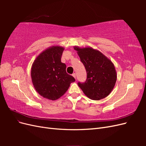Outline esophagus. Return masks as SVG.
<instances>
[{"label":"esophagus","instance_id":"1","mask_svg":"<svg viewBox=\"0 0 146 146\" xmlns=\"http://www.w3.org/2000/svg\"><path fill=\"white\" fill-rule=\"evenodd\" d=\"M72 76H73L75 78H76V73H74V74H72Z\"/></svg>","mask_w":146,"mask_h":146}]
</instances>
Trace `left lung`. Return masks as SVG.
<instances>
[{"label":"left lung","mask_w":146,"mask_h":146,"mask_svg":"<svg viewBox=\"0 0 146 146\" xmlns=\"http://www.w3.org/2000/svg\"><path fill=\"white\" fill-rule=\"evenodd\" d=\"M82 63L85 66L87 79L85 83H78L88 98L99 100L107 97L115 86L116 70L114 64L98 50L91 47L74 46Z\"/></svg>","instance_id":"8db88e82"}]
</instances>
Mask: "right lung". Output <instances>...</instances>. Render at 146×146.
Instances as JSON below:
<instances>
[{
	"label": "right lung",
	"instance_id": "add662e5",
	"mask_svg": "<svg viewBox=\"0 0 146 146\" xmlns=\"http://www.w3.org/2000/svg\"><path fill=\"white\" fill-rule=\"evenodd\" d=\"M63 47L52 46L36 56L31 68V78L35 89L44 98L55 100L63 96L75 78L66 73V66L61 63Z\"/></svg>",
	"mask_w": 146,
	"mask_h": 146
}]
</instances>
